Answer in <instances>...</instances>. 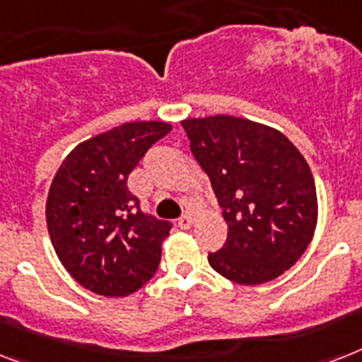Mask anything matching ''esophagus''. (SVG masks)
Masks as SVG:
<instances>
[{
    "mask_svg": "<svg viewBox=\"0 0 362 362\" xmlns=\"http://www.w3.org/2000/svg\"><path fill=\"white\" fill-rule=\"evenodd\" d=\"M191 225H193V216H191V214H184V216L178 219V227L184 228V230H186V228H189Z\"/></svg>",
    "mask_w": 362,
    "mask_h": 362,
    "instance_id": "1",
    "label": "esophagus"
}]
</instances>
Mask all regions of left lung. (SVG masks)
Masks as SVG:
<instances>
[{
	"mask_svg": "<svg viewBox=\"0 0 362 362\" xmlns=\"http://www.w3.org/2000/svg\"><path fill=\"white\" fill-rule=\"evenodd\" d=\"M182 126L228 227L225 245L208 252L210 266L249 286L283 275L308 247L318 219L316 186L301 152L281 132L228 115Z\"/></svg>",
	"mask_w": 362,
	"mask_h": 362,
	"instance_id": "8db88e82",
	"label": "left lung"
}]
</instances>
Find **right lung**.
<instances>
[{"mask_svg": "<svg viewBox=\"0 0 362 362\" xmlns=\"http://www.w3.org/2000/svg\"><path fill=\"white\" fill-rule=\"evenodd\" d=\"M167 122H128L85 141L55 173L46 201L52 245L66 272L90 292L124 298L158 272L173 223L141 210L128 176Z\"/></svg>", "mask_w": 362, "mask_h": 362, "instance_id": "obj_1", "label": "right lung"}]
</instances>
